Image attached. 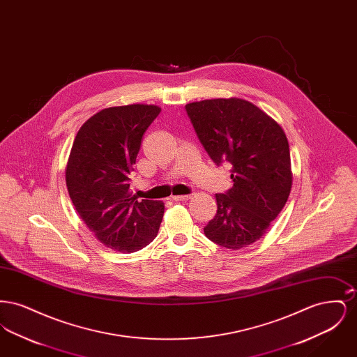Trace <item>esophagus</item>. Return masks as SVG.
Returning a JSON list of instances; mask_svg holds the SVG:
<instances>
[{
	"mask_svg": "<svg viewBox=\"0 0 357 357\" xmlns=\"http://www.w3.org/2000/svg\"><path fill=\"white\" fill-rule=\"evenodd\" d=\"M190 197H191V195H174V197H172V201H175V202H182V201L190 199Z\"/></svg>",
	"mask_w": 357,
	"mask_h": 357,
	"instance_id": "34e87169",
	"label": "esophagus"
}]
</instances>
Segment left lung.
Segmentation results:
<instances>
[{
	"instance_id": "left-lung-1",
	"label": "left lung",
	"mask_w": 357,
	"mask_h": 357,
	"mask_svg": "<svg viewBox=\"0 0 357 357\" xmlns=\"http://www.w3.org/2000/svg\"><path fill=\"white\" fill-rule=\"evenodd\" d=\"M186 112L210 159L231 165L234 182L215 195L218 210L204 236L226 249L246 248L264 236L288 201V139L271 116L237 98L190 102Z\"/></svg>"
}]
</instances>
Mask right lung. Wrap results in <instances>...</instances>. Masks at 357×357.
<instances>
[{
  "instance_id": "add662e5",
  "label": "right lung",
  "mask_w": 357,
  "mask_h": 357,
  "mask_svg": "<svg viewBox=\"0 0 357 357\" xmlns=\"http://www.w3.org/2000/svg\"><path fill=\"white\" fill-rule=\"evenodd\" d=\"M160 108L131 104L102 109L75 137L68 165L69 197L86 227L107 248L132 253L156 237L160 201H137L130 191L142 137Z\"/></svg>"
}]
</instances>
